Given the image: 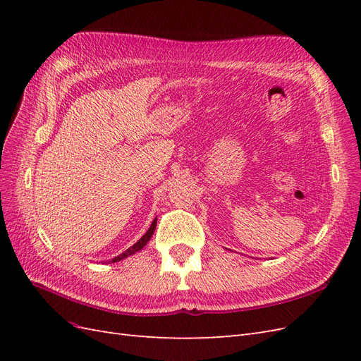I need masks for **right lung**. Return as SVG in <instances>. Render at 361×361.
<instances>
[{
  "label": "right lung",
  "mask_w": 361,
  "mask_h": 361,
  "mask_svg": "<svg viewBox=\"0 0 361 361\" xmlns=\"http://www.w3.org/2000/svg\"><path fill=\"white\" fill-rule=\"evenodd\" d=\"M155 227H157V218H155L154 221H152V224H150V227H149V231H147L143 236H141L133 247H129L126 251H123L122 255H118L117 257H114L111 262H118V260H122V259H125V257H128V256L135 255L137 251H140L141 248H143V247L150 241L152 235H154V232H155Z\"/></svg>",
  "instance_id": "1"
}]
</instances>
